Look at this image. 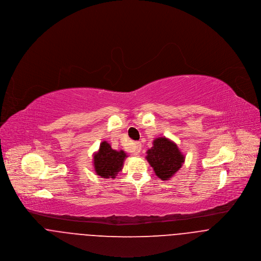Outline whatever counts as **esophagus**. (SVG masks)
Here are the masks:
<instances>
[{
	"mask_svg": "<svg viewBox=\"0 0 261 261\" xmlns=\"http://www.w3.org/2000/svg\"><path fill=\"white\" fill-rule=\"evenodd\" d=\"M140 150H141V143L140 142H135L134 143V154L138 155Z\"/></svg>",
	"mask_w": 261,
	"mask_h": 261,
	"instance_id": "obj_1",
	"label": "esophagus"
}]
</instances>
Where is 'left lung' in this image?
I'll use <instances>...</instances> for the list:
<instances>
[{
	"mask_svg": "<svg viewBox=\"0 0 261 261\" xmlns=\"http://www.w3.org/2000/svg\"><path fill=\"white\" fill-rule=\"evenodd\" d=\"M146 159L162 180L169 179L185 162V156L177 145L166 137H158L153 146L147 150Z\"/></svg>",
	"mask_w": 261,
	"mask_h": 261,
	"instance_id": "1",
	"label": "left lung"
}]
</instances>
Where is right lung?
<instances>
[{"label": "right lung", "mask_w": 261, "mask_h": 261, "mask_svg": "<svg viewBox=\"0 0 261 261\" xmlns=\"http://www.w3.org/2000/svg\"><path fill=\"white\" fill-rule=\"evenodd\" d=\"M126 157L123 150H114L107 141H103L100 149L94 154L95 171L101 177L115 178L118 172L122 170Z\"/></svg>", "instance_id": "right-lung-1"}]
</instances>
